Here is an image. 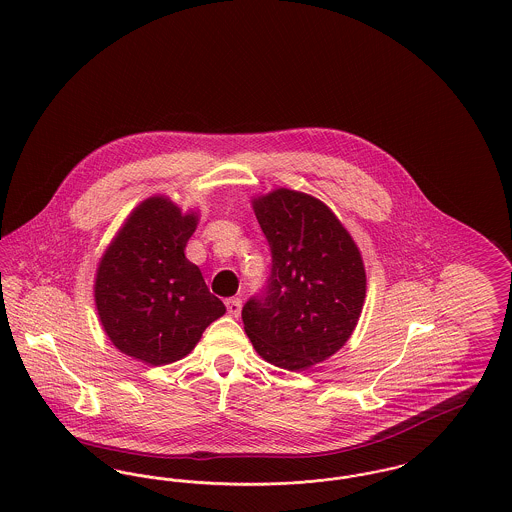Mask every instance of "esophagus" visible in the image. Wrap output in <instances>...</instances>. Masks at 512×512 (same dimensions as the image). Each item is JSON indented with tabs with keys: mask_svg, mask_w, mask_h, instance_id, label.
Masks as SVG:
<instances>
[{
	"mask_svg": "<svg viewBox=\"0 0 512 512\" xmlns=\"http://www.w3.org/2000/svg\"><path fill=\"white\" fill-rule=\"evenodd\" d=\"M224 305H226V311H228L230 317H240V313H242V299L240 297H230V299H226Z\"/></svg>",
	"mask_w": 512,
	"mask_h": 512,
	"instance_id": "34e87169",
	"label": "esophagus"
}]
</instances>
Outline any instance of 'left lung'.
<instances>
[{
    "label": "left lung",
    "mask_w": 512,
    "mask_h": 512,
    "mask_svg": "<svg viewBox=\"0 0 512 512\" xmlns=\"http://www.w3.org/2000/svg\"><path fill=\"white\" fill-rule=\"evenodd\" d=\"M251 205L267 236V295L249 299L242 318L255 351L286 370L330 359L363 313V255L336 213L315 195L274 188Z\"/></svg>",
    "instance_id": "1"
}]
</instances>
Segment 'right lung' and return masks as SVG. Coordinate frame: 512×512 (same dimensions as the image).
<instances>
[{"mask_svg":"<svg viewBox=\"0 0 512 512\" xmlns=\"http://www.w3.org/2000/svg\"><path fill=\"white\" fill-rule=\"evenodd\" d=\"M197 222V209L182 211L169 195H151L130 211L99 259L94 301L101 328L144 365L184 359L226 313L184 253Z\"/></svg>","mask_w":512,"mask_h":512,"instance_id":"add662e5","label":"right lung"}]
</instances>
